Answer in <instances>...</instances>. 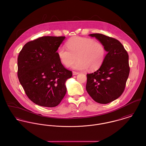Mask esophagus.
Returning a JSON list of instances; mask_svg holds the SVG:
<instances>
[{
  "instance_id": "1",
  "label": "esophagus",
  "mask_w": 146,
  "mask_h": 146,
  "mask_svg": "<svg viewBox=\"0 0 146 146\" xmlns=\"http://www.w3.org/2000/svg\"><path fill=\"white\" fill-rule=\"evenodd\" d=\"M78 74H79V72H78L74 71L72 72V75H76Z\"/></svg>"
}]
</instances>
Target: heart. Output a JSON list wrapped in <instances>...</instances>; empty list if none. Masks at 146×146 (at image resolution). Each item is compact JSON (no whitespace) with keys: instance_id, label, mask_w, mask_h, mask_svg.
Listing matches in <instances>:
<instances>
[{"instance_id":"b5f03b06","label":"heart","mask_w":146,"mask_h":146,"mask_svg":"<svg viewBox=\"0 0 146 146\" xmlns=\"http://www.w3.org/2000/svg\"><path fill=\"white\" fill-rule=\"evenodd\" d=\"M67 48L60 46L57 50L58 56L66 67L71 66L77 59L74 69L90 71L99 69L104 60L106 50L100 42L86 37H74L66 43Z\"/></svg>"}]
</instances>
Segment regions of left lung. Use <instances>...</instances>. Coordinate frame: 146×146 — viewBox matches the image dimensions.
<instances>
[{
	"label": "left lung",
	"mask_w": 146,
	"mask_h": 146,
	"mask_svg": "<svg viewBox=\"0 0 146 146\" xmlns=\"http://www.w3.org/2000/svg\"><path fill=\"white\" fill-rule=\"evenodd\" d=\"M90 36L98 39L108 53L100 69L87 74L86 89L94 101L107 104L118 98L124 91L130 73L129 55L116 39L100 33Z\"/></svg>",
	"instance_id": "8db88e82"
}]
</instances>
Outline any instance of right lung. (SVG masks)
Wrapping results in <instances>:
<instances>
[{
    "mask_svg": "<svg viewBox=\"0 0 146 146\" xmlns=\"http://www.w3.org/2000/svg\"><path fill=\"white\" fill-rule=\"evenodd\" d=\"M65 36H43L27 42L17 58V76L29 98L45 107H54L66 92L65 83L72 75L62 65L57 50Z\"/></svg>",
    "mask_w": 146,
    "mask_h": 146,
    "instance_id": "right-lung-1",
    "label": "right lung"
}]
</instances>
